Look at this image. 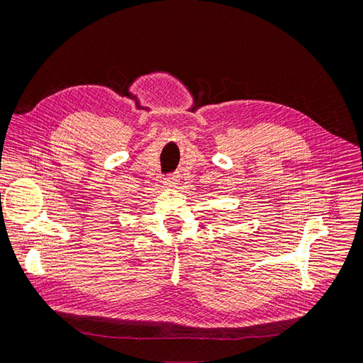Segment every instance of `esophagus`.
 <instances>
[{"label": "esophagus", "instance_id": "1", "mask_svg": "<svg viewBox=\"0 0 363 363\" xmlns=\"http://www.w3.org/2000/svg\"><path fill=\"white\" fill-rule=\"evenodd\" d=\"M178 182H179V177L177 174L167 177V178H164V181H163L164 186H168V188H175L178 185Z\"/></svg>", "mask_w": 363, "mask_h": 363}]
</instances>
